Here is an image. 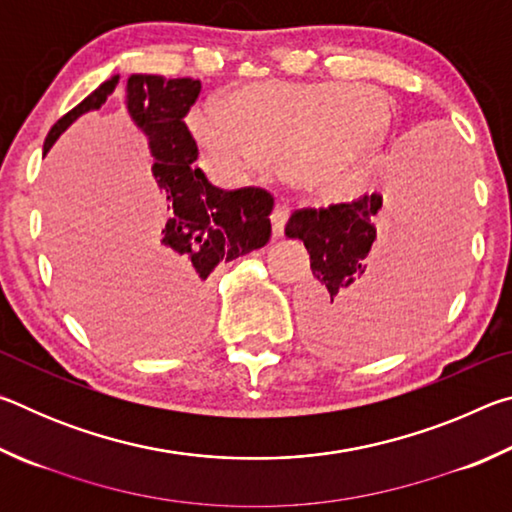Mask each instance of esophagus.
<instances>
[{"label":"esophagus","instance_id":"obj_1","mask_svg":"<svg viewBox=\"0 0 512 512\" xmlns=\"http://www.w3.org/2000/svg\"><path fill=\"white\" fill-rule=\"evenodd\" d=\"M291 210L287 205H275V210L271 214V225H273V237L280 239L284 235V225L289 221Z\"/></svg>","mask_w":512,"mask_h":512}]
</instances>
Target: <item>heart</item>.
<instances>
[{"label": "heart", "instance_id": "b5f03b06", "mask_svg": "<svg viewBox=\"0 0 512 512\" xmlns=\"http://www.w3.org/2000/svg\"><path fill=\"white\" fill-rule=\"evenodd\" d=\"M388 126L384 94L345 83H257L225 99V119L198 110L192 131L221 167L248 171L277 162L309 194L336 187L375 149Z\"/></svg>", "mask_w": 512, "mask_h": 512}]
</instances>
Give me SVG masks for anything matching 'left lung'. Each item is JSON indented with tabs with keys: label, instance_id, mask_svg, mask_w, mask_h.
<instances>
[{
	"label": "left lung",
	"instance_id": "obj_1",
	"mask_svg": "<svg viewBox=\"0 0 512 512\" xmlns=\"http://www.w3.org/2000/svg\"><path fill=\"white\" fill-rule=\"evenodd\" d=\"M393 248L370 255L384 196L296 210L284 228L309 253L316 282L298 302L316 350L361 359L418 334L443 302L445 282L463 253V176L452 155L406 153L395 171Z\"/></svg>",
	"mask_w": 512,
	"mask_h": 512
}]
</instances>
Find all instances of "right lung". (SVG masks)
<instances>
[{
	"instance_id": "right-lung-1",
	"label": "right lung",
	"mask_w": 512,
	"mask_h": 512,
	"mask_svg": "<svg viewBox=\"0 0 512 512\" xmlns=\"http://www.w3.org/2000/svg\"><path fill=\"white\" fill-rule=\"evenodd\" d=\"M119 74L60 117L45 140V155L72 121L99 110L115 92ZM201 94V81L133 74L126 83V110L149 137L151 173L167 198V219L144 253V277L171 305L176 336L194 341L207 323L205 280L221 262H232L271 239L273 196L259 187L225 192L196 167L198 146L185 117Z\"/></svg>"
}]
</instances>
